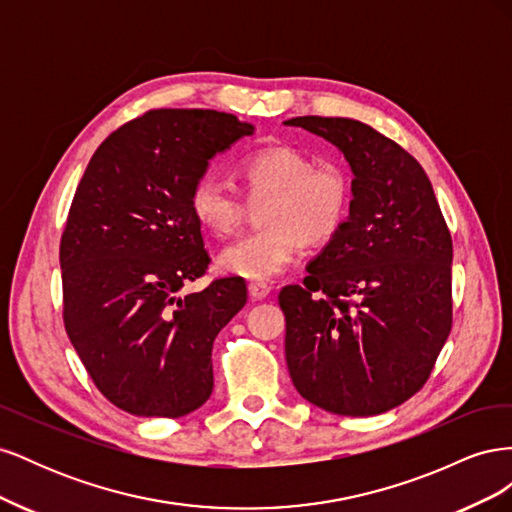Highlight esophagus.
<instances>
[{"label": "esophagus", "mask_w": 512, "mask_h": 512, "mask_svg": "<svg viewBox=\"0 0 512 512\" xmlns=\"http://www.w3.org/2000/svg\"><path fill=\"white\" fill-rule=\"evenodd\" d=\"M247 292H250L252 301H262L265 297H269L271 286L262 284V282H252V284H247Z\"/></svg>", "instance_id": "esophagus-1"}]
</instances>
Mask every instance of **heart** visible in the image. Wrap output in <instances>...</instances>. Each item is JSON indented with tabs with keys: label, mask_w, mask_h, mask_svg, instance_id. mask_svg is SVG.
Instances as JSON below:
<instances>
[{
	"label": "heart",
	"mask_w": 512,
	"mask_h": 512,
	"mask_svg": "<svg viewBox=\"0 0 512 512\" xmlns=\"http://www.w3.org/2000/svg\"><path fill=\"white\" fill-rule=\"evenodd\" d=\"M237 177L250 203H261L262 230L226 245L218 267L228 275L269 282L286 271L307 247L329 245L342 232L352 188L346 170L335 162H318L292 147H265L247 153ZM188 207L209 235L226 237L243 218V203L211 177L194 181Z\"/></svg>",
	"instance_id": "b5f03b06"
}]
</instances>
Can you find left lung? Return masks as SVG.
<instances>
[{"mask_svg": "<svg viewBox=\"0 0 512 512\" xmlns=\"http://www.w3.org/2000/svg\"><path fill=\"white\" fill-rule=\"evenodd\" d=\"M352 170L342 232L286 286V363L322 410L374 416L423 389L451 333L453 241L431 181L406 149L346 117H294Z\"/></svg>", "mask_w": 512, "mask_h": 512, "instance_id": "obj_1", "label": "left lung"}]
</instances>
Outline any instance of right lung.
<instances>
[{"mask_svg":"<svg viewBox=\"0 0 512 512\" xmlns=\"http://www.w3.org/2000/svg\"><path fill=\"white\" fill-rule=\"evenodd\" d=\"M250 134L228 113L158 108L115 130L85 168L59 245L64 324L121 410L177 418L213 393V342L247 288L222 277L179 297L209 265L188 194L209 160Z\"/></svg>","mask_w":512,"mask_h":512,"instance_id":"right-lung-1","label":"right lung"}]
</instances>
